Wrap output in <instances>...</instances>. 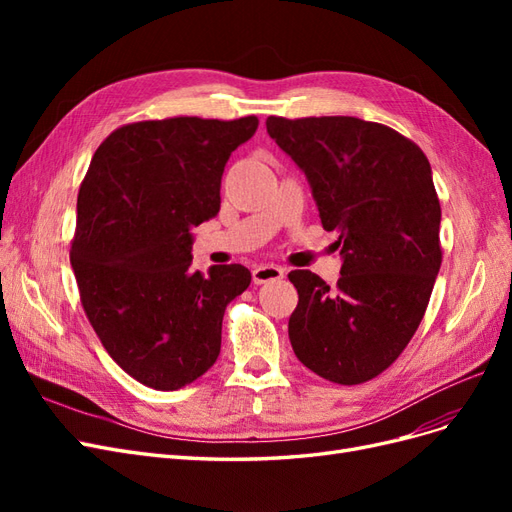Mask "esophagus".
<instances>
[{"mask_svg":"<svg viewBox=\"0 0 512 512\" xmlns=\"http://www.w3.org/2000/svg\"><path fill=\"white\" fill-rule=\"evenodd\" d=\"M280 277H284V269L277 267V265H258L252 271L254 284H267V282H273V280H280Z\"/></svg>","mask_w":512,"mask_h":512,"instance_id":"esophagus-1","label":"esophagus"}]
</instances>
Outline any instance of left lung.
Here are the masks:
<instances>
[{"label":"left lung","mask_w":512,"mask_h":512,"mask_svg":"<svg viewBox=\"0 0 512 512\" xmlns=\"http://www.w3.org/2000/svg\"><path fill=\"white\" fill-rule=\"evenodd\" d=\"M267 132L305 177L344 258L331 288L290 271L297 359L324 380L361 384L404 352L442 265L440 200L421 147L359 117H269Z\"/></svg>","instance_id":"left-lung-1"}]
</instances>
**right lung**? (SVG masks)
Wrapping results in <instances>:
<instances>
[{
  "label": "right lung",
  "mask_w": 512,
  "mask_h": 512,
  "mask_svg": "<svg viewBox=\"0 0 512 512\" xmlns=\"http://www.w3.org/2000/svg\"><path fill=\"white\" fill-rule=\"evenodd\" d=\"M256 128L254 115L128 123L81 183L70 262L83 309L111 359L156 391L215 363L224 309L252 282L241 265H190L192 228L218 215L224 166Z\"/></svg>",
  "instance_id": "add662e5"
}]
</instances>
